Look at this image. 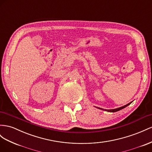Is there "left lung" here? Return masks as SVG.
Returning <instances> with one entry per match:
<instances>
[{
	"mask_svg": "<svg viewBox=\"0 0 152 152\" xmlns=\"http://www.w3.org/2000/svg\"><path fill=\"white\" fill-rule=\"evenodd\" d=\"M131 103H132V102H130V103H129L128 104H126V105H124V106H122V107H119V108H117V109H109V110H107V109H105V110H106V111H108V112H112V113H114V112L118 111V110H121V109H124V108L126 107H127V106H128L129 105H130ZM97 108L100 109L104 110V109H101V108H99V107H97Z\"/></svg>",
	"mask_w": 152,
	"mask_h": 152,
	"instance_id": "left-lung-1",
	"label": "left lung"
}]
</instances>
